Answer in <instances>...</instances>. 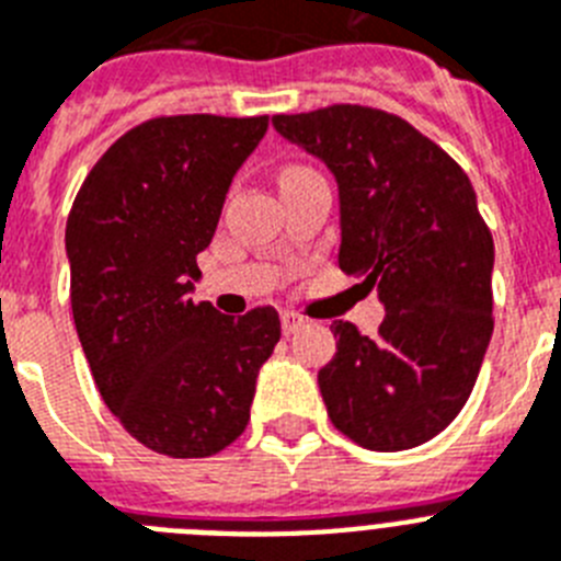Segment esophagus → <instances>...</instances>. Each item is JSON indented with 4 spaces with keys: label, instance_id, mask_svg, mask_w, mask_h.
I'll return each mask as SVG.
<instances>
[{
    "label": "esophagus",
    "instance_id": "1",
    "mask_svg": "<svg viewBox=\"0 0 561 561\" xmlns=\"http://www.w3.org/2000/svg\"><path fill=\"white\" fill-rule=\"evenodd\" d=\"M306 323H309V320H306L304 314H295V311H284V314H280V325H284L286 336L295 334V331H300Z\"/></svg>",
    "mask_w": 561,
    "mask_h": 561
}]
</instances>
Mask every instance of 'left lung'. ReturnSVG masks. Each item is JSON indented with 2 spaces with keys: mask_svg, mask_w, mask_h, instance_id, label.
Instances as JSON below:
<instances>
[{
  "mask_svg": "<svg viewBox=\"0 0 561 561\" xmlns=\"http://www.w3.org/2000/svg\"><path fill=\"white\" fill-rule=\"evenodd\" d=\"M286 140L340 187V270L379 291V336L336 320L317 381L342 435L413 449L453 424L492 340L494 241L463 168L396 114L370 106L275 114Z\"/></svg>",
  "mask_w": 561,
  "mask_h": 561,
  "instance_id": "1",
  "label": "left lung"
}]
</instances>
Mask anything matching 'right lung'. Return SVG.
I'll use <instances>...</instances> for the list:
<instances>
[{
	"mask_svg": "<svg viewBox=\"0 0 561 561\" xmlns=\"http://www.w3.org/2000/svg\"><path fill=\"white\" fill-rule=\"evenodd\" d=\"M270 117L173 114L134 126L67 219L69 300L106 408L142 447L207 458L244 433L257 370L280 340L272 306L193 304L236 171Z\"/></svg>",
	"mask_w": 561,
	"mask_h": 561,
	"instance_id": "right-lung-1",
	"label": "right lung"
}]
</instances>
